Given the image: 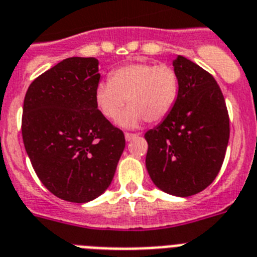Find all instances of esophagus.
I'll return each instance as SVG.
<instances>
[{
	"instance_id": "34e87169",
	"label": "esophagus",
	"mask_w": 257,
	"mask_h": 257,
	"mask_svg": "<svg viewBox=\"0 0 257 257\" xmlns=\"http://www.w3.org/2000/svg\"><path fill=\"white\" fill-rule=\"evenodd\" d=\"M138 137H139L138 134H131V133H126V134H124V138H126L127 142H131V140L137 139Z\"/></svg>"
}]
</instances>
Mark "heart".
<instances>
[{
  "mask_svg": "<svg viewBox=\"0 0 257 257\" xmlns=\"http://www.w3.org/2000/svg\"><path fill=\"white\" fill-rule=\"evenodd\" d=\"M179 93V79L172 66L131 62L109 74V82L98 83L95 101L107 119H115L125 100L131 106L118 117L122 127H138L143 120L159 123L173 110Z\"/></svg>",
  "mask_w": 257,
  "mask_h": 257,
  "instance_id": "b5f03b06",
  "label": "heart"
}]
</instances>
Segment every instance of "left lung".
<instances>
[{
    "label": "left lung",
    "instance_id": "8db88e82",
    "mask_svg": "<svg viewBox=\"0 0 257 257\" xmlns=\"http://www.w3.org/2000/svg\"><path fill=\"white\" fill-rule=\"evenodd\" d=\"M177 102L159 126L147 131L146 166L160 190L187 197L203 191L222 166L230 126L220 87L209 72L178 56Z\"/></svg>",
    "mask_w": 257,
    "mask_h": 257
}]
</instances>
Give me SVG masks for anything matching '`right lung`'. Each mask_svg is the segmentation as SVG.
Masks as SVG:
<instances>
[{
    "mask_svg": "<svg viewBox=\"0 0 257 257\" xmlns=\"http://www.w3.org/2000/svg\"><path fill=\"white\" fill-rule=\"evenodd\" d=\"M98 61L71 57L37 76L23 104L22 137L35 173L57 197L87 203L113 181L126 146L97 109Z\"/></svg>",
    "mask_w": 257,
    "mask_h": 257,
    "instance_id": "obj_1",
    "label": "right lung"
}]
</instances>
